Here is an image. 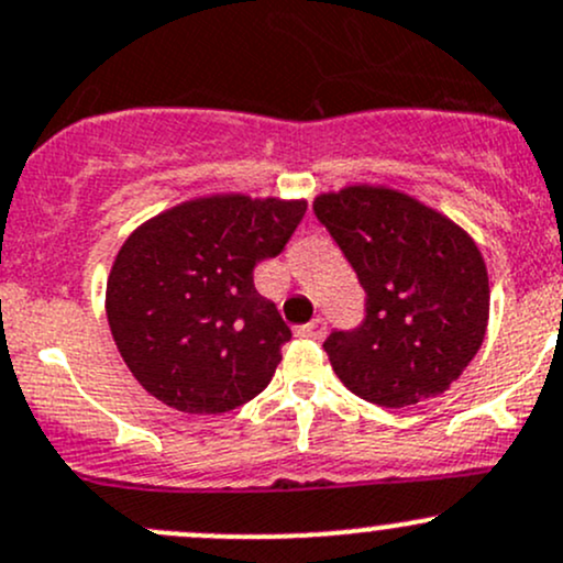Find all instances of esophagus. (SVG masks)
Returning a JSON list of instances; mask_svg holds the SVG:
<instances>
[{
    "instance_id": "esophagus-1",
    "label": "esophagus",
    "mask_w": 563,
    "mask_h": 563,
    "mask_svg": "<svg viewBox=\"0 0 563 563\" xmlns=\"http://www.w3.org/2000/svg\"><path fill=\"white\" fill-rule=\"evenodd\" d=\"M297 334L307 336V340H323V336H327V321H323V318H316V321L299 327Z\"/></svg>"
}]
</instances>
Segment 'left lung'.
<instances>
[{"instance_id": "obj_1", "label": "left lung", "mask_w": 563, "mask_h": 563, "mask_svg": "<svg viewBox=\"0 0 563 563\" xmlns=\"http://www.w3.org/2000/svg\"><path fill=\"white\" fill-rule=\"evenodd\" d=\"M312 210L364 288L358 327L323 342L336 377L390 410L445 394L488 327V272L472 236L390 188H342Z\"/></svg>"}]
</instances>
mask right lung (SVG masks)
<instances>
[{"label":"right lung","instance_id":"right-lung-1","mask_svg":"<svg viewBox=\"0 0 563 563\" xmlns=\"http://www.w3.org/2000/svg\"><path fill=\"white\" fill-rule=\"evenodd\" d=\"M307 202L210 197L162 212L123 242L108 280L112 340L151 396L218 416L269 386L291 329L253 286Z\"/></svg>","mask_w":563,"mask_h":563}]
</instances>
